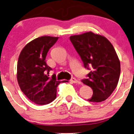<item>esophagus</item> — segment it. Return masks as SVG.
Instances as JSON below:
<instances>
[{
	"label": "esophagus",
	"mask_w": 134,
	"mask_h": 134,
	"mask_svg": "<svg viewBox=\"0 0 134 134\" xmlns=\"http://www.w3.org/2000/svg\"><path fill=\"white\" fill-rule=\"evenodd\" d=\"M70 81H71V82L73 83H77L79 82V81H78V80H77L75 78H71Z\"/></svg>",
	"instance_id": "34e87169"
}]
</instances>
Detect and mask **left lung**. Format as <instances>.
Masks as SVG:
<instances>
[{
	"instance_id": "1",
	"label": "left lung",
	"mask_w": 134,
	"mask_h": 134,
	"mask_svg": "<svg viewBox=\"0 0 134 134\" xmlns=\"http://www.w3.org/2000/svg\"><path fill=\"white\" fill-rule=\"evenodd\" d=\"M70 39L84 67L90 71L81 80L93 90L88 101H104L117 87L120 77V63L114 46L104 36L92 32L70 36Z\"/></svg>"
}]
</instances>
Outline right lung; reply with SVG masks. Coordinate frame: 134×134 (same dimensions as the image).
Here are the masks:
<instances>
[{"instance_id":"right-lung-1","label":"right lung","mask_w":134,"mask_h":134,"mask_svg":"<svg viewBox=\"0 0 134 134\" xmlns=\"http://www.w3.org/2000/svg\"><path fill=\"white\" fill-rule=\"evenodd\" d=\"M58 39L51 36L37 37L23 49L19 57V85L24 94L36 104H48L56 98V88L61 81L56 80L55 74L51 78L49 77L52 68L47 65L46 57Z\"/></svg>"}]
</instances>
